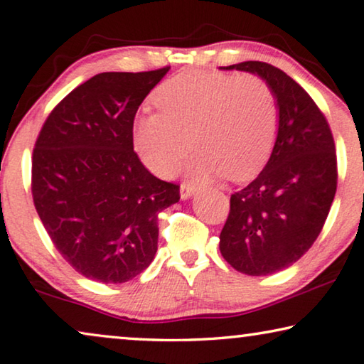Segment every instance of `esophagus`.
<instances>
[{
	"mask_svg": "<svg viewBox=\"0 0 364 364\" xmlns=\"http://www.w3.org/2000/svg\"><path fill=\"white\" fill-rule=\"evenodd\" d=\"M180 194H181V199H189L193 194H196V186H193V184H188V183H183L180 186Z\"/></svg>",
	"mask_w": 364,
	"mask_h": 364,
	"instance_id": "34e87169",
	"label": "esophagus"
}]
</instances>
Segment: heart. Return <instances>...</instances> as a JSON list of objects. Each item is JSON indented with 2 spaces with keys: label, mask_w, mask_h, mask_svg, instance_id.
Instances as JSON below:
<instances>
[{
  "label": "heart",
  "mask_w": 364,
  "mask_h": 364,
  "mask_svg": "<svg viewBox=\"0 0 364 364\" xmlns=\"http://www.w3.org/2000/svg\"><path fill=\"white\" fill-rule=\"evenodd\" d=\"M159 109L134 121L132 142L155 175L168 176L189 149L184 164L194 181L227 175L250 180L272 152L279 109L272 90L256 76L186 71L165 80L154 97Z\"/></svg>",
  "instance_id": "obj_1"
}]
</instances>
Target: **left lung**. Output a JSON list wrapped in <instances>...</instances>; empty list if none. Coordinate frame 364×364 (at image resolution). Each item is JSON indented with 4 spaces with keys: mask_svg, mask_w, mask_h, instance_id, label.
<instances>
[{
    "mask_svg": "<svg viewBox=\"0 0 364 364\" xmlns=\"http://www.w3.org/2000/svg\"><path fill=\"white\" fill-rule=\"evenodd\" d=\"M261 77L275 97L279 129L264 170L232 194L220 252L246 275H269L295 264L319 236L337 191L332 131L309 94L269 63L222 66Z\"/></svg>",
    "mask_w": 364,
    "mask_h": 364,
    "instance_id": "8db88e82",
    "label": "left lung"
}]
</instances>
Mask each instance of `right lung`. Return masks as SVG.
Segmentation results:
<instances>
[{
	"mask_svg": "<svg viewBox=\"0 0 364 364\" xmlns=\"http://www.w3.org/2000/svg\"><path fill=\"white\" fill-rule=\"evenodd\" d=\"M168 69L97 74L58 103L37 137L33 204L85 279L123 284L146 270L159 213L180 200V186L155 178L132 144L137 108Z\"/></svg>",
	"mask_w": 364,
	"mask_h": 364,
	"instance_id": "1",
	"label": "right lung"
}]
</instances>
